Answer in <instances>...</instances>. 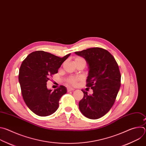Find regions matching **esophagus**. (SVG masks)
Returning a JSON list of instances; mask_svg holds the SVG:
<instances>
[{"mask_svg": "<svg viewBox=\"0 0 146 146\" xmlns=\"http://www.w3.org/2000/svg\"><path fill=\"white\" fill-rule=\"evenodd\" d=\"M67 90H68V92H69V91H73V90H74V88H72V87H68Z\"/></svg>", "mask_w": 146, "mask_h": 146, "instance_id": "obj_1", "label": "esophagus"}]
</instances>
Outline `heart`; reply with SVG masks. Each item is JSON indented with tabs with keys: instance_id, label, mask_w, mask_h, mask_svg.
<instances>
[{
	"instance_id": "b5f03b06",
	"label": "heart",
	"mask_w": 146,
	"mask_h": 146,
	"mask_svg": "<svg viewBox=\"0 0 146 146\" xmlns=\"http://www.w3.org/2000/svg\"><path fill=\"white\" fill-rule=\"evenodd\" d=\"M84 60L81 57H76L75 58V62L76 61H78V60ZM80 80V78L79 77H70L67 79V82L69 84H72V85H76L77 84V81Z\"/></svg>"
}]
</instances>
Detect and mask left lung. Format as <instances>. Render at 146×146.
<instances>
[{"instance_id":"8db88e82","label":"left lung","mask_w":146,"mask_h":146,"mask_svg":"<svg viewBox=\"0 0 146 146\" xmlns=\"http://www.w3.org/2000/svg\"><path fill=\"white\" fill-rule=\"evenodd\" d=\"M75 54L84 58L88 65L87 87L92 95L82 90L84 97L79 102V109L86 117L96 119L105 115L112 108L121 86V74L113 56L99 47L88 48Z\"/></svg>"}]
</instances>
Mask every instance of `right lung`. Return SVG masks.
Instances as JSON below:
<instances>
[{"label": "right lung", "instance_id": "1", "mask_svg": "<svg viewBox=\"0 0 146 146\" xmlns=\"http://www.w3.org/2000/svg\"><path fill=\"white\" fill-rule=\"evenodd\" d=\"M60 58L43 51L29 54L23 60L19 71L18 80L24 102L37 115L45 117L58 109L59 100L67 92L60 86L54 91L47 88L50 77L58 73L62 63L70 56Z\"/></svg>", "mask_w": 146, "mask_h": 146}]
</instances>
